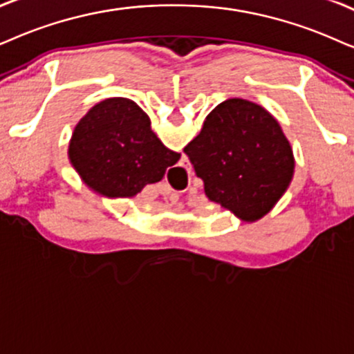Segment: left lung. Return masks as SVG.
<instances>
[{
    "label": "left lung",
    "mask_w": 354,
    "mask_h": 354,
    "mask_svg": "<svg viewBox=\"0 0 354 354\" xmlns=\"http://www.w3.org/2000/svg\"><path fill=\"white\" fill-rule=\"evenodd\" d=\"M209 201L245 222L265 217L294 176L292 147L257 102L232 97L210 111L185 147Z\"/></svg>",
    "instance_id": "obj_1"
}]
</instances>
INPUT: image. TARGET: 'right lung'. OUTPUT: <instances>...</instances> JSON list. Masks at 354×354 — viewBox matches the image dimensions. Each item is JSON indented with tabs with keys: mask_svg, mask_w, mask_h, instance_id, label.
I'll use <instances>...</instances> for the list:
<instances>
[{
	"mask_svg": "<svg viewBox=\"0 0 354 354\" xmlns=\"http://www.w3.org/2000/svg\"><path fill=\"white\" fill-rule=\"evenodd\" d=\"M180 156L162 144L149 115L127 97H109L93 106L68 145L70 163L80 178L104 198H133L162 180Z\"/></svg>",
	"mask_w": 354,
	"mask_h": 354,
	"instance_id": "obj_1",
	"label": "right lung"
}]
</instances>
